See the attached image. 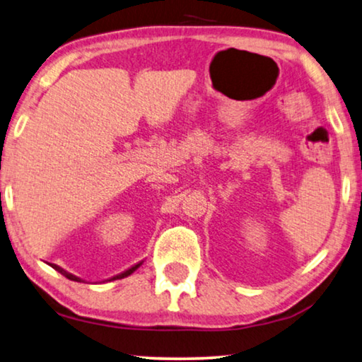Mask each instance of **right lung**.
Here are the masks:
<instances>
[{
  "label": "right lung",
  "mask_w": 362,
  "mask_h": 362,
  "mask_svg": "<svg viewBox=\"0 0 362 362\" xmlns=\"http://www.w3.org/2000/svg\"><path fill=\"white\" fill-rule=\"evenodd\" d=\"M143 265V262H138L136 265H133L132 268H128V269H125V272H122V273H118V274H115V276H112L110 279H105V281H115V279H123V278H127V276H129V274L132 273H134L136 272V269ZM50 267L52 268H55L58 273H62L63 276H66L68 279H71V281H78V283H81V281H84V279H81L79 276H74V274H71V273H68L66 269H63L62 267H58V265H55V263H50Z\"/></svg>",
  "instance_id": "add662e5"
}]
</instances>
